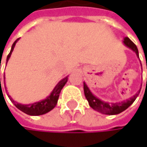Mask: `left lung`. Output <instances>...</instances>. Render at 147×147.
<instances>
[{"label":"left lung","instance_id":"1","mask_svg":"<svg viewBox=\"0 0 147 147\" xmlns=\"http://www.w3.org/2000/svg\"><path fill=\"white\" fill-rule=\"evenodd\" d=\"M123 43L126 45L128 47L131 48L134 52L136 53L137 56H139V53H138V48L136 47V45L129 38V37H125L123 40ZM83 89H84V94L85 97L87 99V100L88 101L89 105L95 111L101 112L103 114H107V115H116V114H119L122 111H125L127 108H129L134 101L135 100V99L137 98V96L139 95L140 90L135 94L134 95L132 98H130L129 100H127L126 101H123V102L119 103H106L104 102L102 100H99L98 98H96L94 95H93V94L90 92L89 88H88V86L86 85V83H83Z\"/></svg>","mask_w":147,"mask_h":147}]
</instances>
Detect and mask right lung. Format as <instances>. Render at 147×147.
I'll return each instance as SVG.
<instances>
[{
  "instance_id": "1",
  "label": "right lung",
  "mask_w": 147,
  "mask_h": 147,
  "mask_svg": "<svg viewBox=\"0 0 147 147\" xmlns=\"http://www.w3.org/2000/svg\"><path fill=\"white\" fill-rule=\"evenodd\" d=\"M18 39H17L13 42V44L12 46V48H11V51L9 53V54L7 55V61L9 59L11 54H12V52L13 50V47H14L15 44L17 42ZM68 80V77H65L64 78L63 80H61L58 84L57 86L54 88L53 91L51 93V94L43 100L42 101H39V102L34 103V104H30V105H21V104H18V103L15 102L14 100L8 95L9 99L11 100V101L15 105V106L19 109L20 111H22L23 112L28 114V115H30V116H39V115H42L45 114L48 111H50L51 110H53L55 105H57L58 102V100H59V94L61 92V89L63 88V87L65 85L66 82ZM0 85H1V78H0Z\"/></svg>"
}]
</instances>
